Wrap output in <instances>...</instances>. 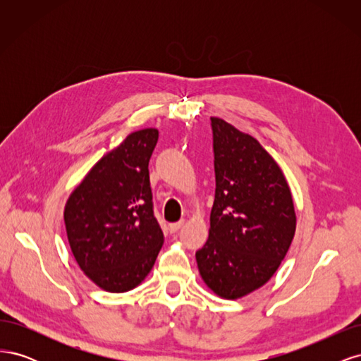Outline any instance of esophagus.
<instances>
[{
    "label": "esophagus",
    "mask_w": 361,
    "mask_h": 361,
    "mask_svg": "<svg viewBox=\"0 0 361 361\" xmlns=\"http://www.w3.org/2000/svg\"><path fill=\"white\" fill-rule=\"evenodd\" d=\"M183 220H180V221H178V223H173V224H170V232L171 233H174V232H178L179 231V228L183 226Z\"/></svg>",
    "instance_id": "34e87169"
}]
</instances>
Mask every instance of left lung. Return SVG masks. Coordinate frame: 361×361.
Instances as JSON below:
<instances>
[{
    "mask_svg": "<svg viewBox=\"0 0 361 361\" xmlns=\"http://www.w3.org/2000/svg\"><path fill=\"white\" fill-rule=\"evenodd\" d=\"M211 128L215 199L209 238L195 259L206 285L236 300L274 276L297 216L285 176L259 141L218 117Z\"/></svg>",
    "mask_w": 361,
    "mask_h": 361,
    "instance_id": "8db88e82",
    "label": "left lung"
}]
</instances>
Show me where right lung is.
<instances>
[{"label": "right lung", "mask_w": 361, "mask_h": 361, "mask_svg": "<svg viewBox=\"0 0 361 361\" xmlns=\"http://www.w3.org/2000/svg\"><path fill=\"white\" fill-rule=\"evenodd\" d=\"M157 141L158 130L152 128L129 134L90 170L64 207L72 253L104 290L138 286L162 247L149 179Z\"/></svg>", "instance_id": "1"}]
</instances>
